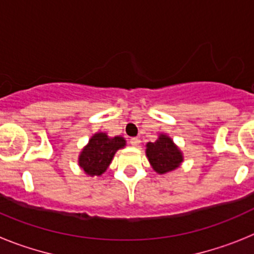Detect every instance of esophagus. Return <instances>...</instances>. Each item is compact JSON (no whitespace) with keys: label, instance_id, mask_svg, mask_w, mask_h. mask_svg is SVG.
<instances>
[{"label":"esophagus","instance_id":"34e87169","mask_svg":"<svg viewBox=\"0 0 254 254\" xmlns=\"http://www.w3.org/2000/svg\"><path fill=\"white\" fill-rule=\"evenodd\" d=\"M140 138H137V137H132V138H129V143H131L132 146H138V145H140Z\"/></svg>","mask_w":254,"mask_h":254}]
</instances>
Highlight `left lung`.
I'll list each match as a JSON object with an SVG mask.
<instances>
[{"instance_id":"obj_1","label":"left lung","mask_w":254,"mask_h":254,"mask_svg":"<svg viewBox=\"0 0 254 254\" xmlns=\"http://www.w3.org/2000/svg\"><path fill=\"white\" fill-rule=\"evenodd\" d=\"M146 156L152 169L159 174L177 169L183 161V155L176 143L167 134L160 133L155 142H147Z\"/></svg>"}]
</instances>
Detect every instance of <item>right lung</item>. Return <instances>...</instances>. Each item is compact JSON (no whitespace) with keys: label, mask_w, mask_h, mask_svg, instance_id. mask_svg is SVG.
<instances>
[{"label":"right lung","mask_w":254,"mask_h":254,"mask_svg":"<svg viewBox=\"0 0 254 254\" xmlns=\"http://www.w3.org/2000/svg\"><path fill=\"white\" fill-rule=\"evenodd\" d=\"M126 146V140L121 136L109 137L104 132H98L89 140L78 156V165L87 176H102L112 163L117 150Z\"/></svg>","instance_id":"add662e5"}]
</instances>
